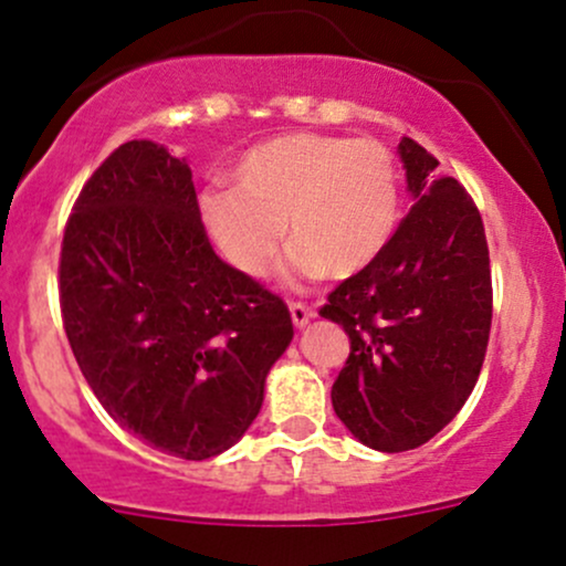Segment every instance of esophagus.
Returning a JSON list of instances; mask_svg holds the SVG:
<instances>
[{
    "mask_svg": "<svg viewBox=\"0 0 566 566\" xmlns=\"http://www.w3.org/2000/svg\"><path fill=\"white\" fill-rule=\"evenodd\" d=\"M290 314H293V325L297 327V331H301V327H306L308 322L316 316L314 308L303 306V303H290Z\"/></svg>",
    "mask_w": 566,
    "mask_h": 566,
    "instance_id": "esophagus-1",
    "label": "esophagus"
}]
</instances>
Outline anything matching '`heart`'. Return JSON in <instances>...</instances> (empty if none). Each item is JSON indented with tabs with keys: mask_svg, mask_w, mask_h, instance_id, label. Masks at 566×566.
<instances>
[{
	"mask_svg": "<svg viewBox=\"0 0 566 566\" xmlns=\"http://www.w3.org/2000/svg\"><path fill=\"white\" fill-rule=\"evenodd\" d=\"M203 220L220 252L247 276L271 269L282 233L290 244L284 273L293 282L357 276L397 231L395 155L376 139L273 136L241 155L233 190L203 196Z\"/></svg>",
	"mask_w": 566,
	"mask_h": 566,
	"instance_id": "1",
	"label": "heart"
}]
</instances>
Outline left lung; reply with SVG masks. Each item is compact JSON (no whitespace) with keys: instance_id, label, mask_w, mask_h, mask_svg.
I'll list each match as a JSON object with an SVG mask.
<instances>
[{"instance_id":"left-lung-1","label":"left lung","mask_w":566,"mask_h":566,"mask_svg":"<svg viewBox=\"0 0 566 566\" xmlns=\"http://www.w3.org/2000/svg\"><path fill=\"white\" fill-rule=\"evenodd\" d=\"M411 212L370 269L346 279L322 316L349 335L333 384L335 416L376 451L416 449L464 406L492 327V271L481 214L438 160L402 136Z\"/></svg>"}]
</instances>
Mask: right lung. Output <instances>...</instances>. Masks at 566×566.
Instances as JSON below:
<instances>
[{
  "label": "right lung",
  "mask_w": 566,
  "mask_h": 566,
  "mask_svg": "<svg viewBox=\"0 0 566 566\" xmlns=\"http://www.w3.org/2000/svg\"><path fill=\"white\" fill-rule=\"evenodd\" d=\"M61 314L104 411L192 462L244 438L293 340L282 297L214 254L188 160L150 139L117 147L80 192Z\"/></svg>",
  "instance_id": "add662e5"
}]
</instances>
